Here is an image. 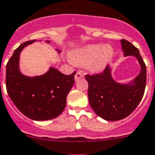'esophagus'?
Listing matches in <instances>:
<instances>
[{"instance_id": "1", "label": "esophagus", "mask_w": 155, "mask_h": 155, "mask_svg": "<svg viewBox=\"0 0 155 155\" xmlns=\"http://www.w3.org/2000/svg\"><path fill=\"white\" fill-rule=\"evenodd\" d=\"M82 78H84V75L82 74L81 71H77V72H76V74H75V81H77V80H79L80 79H82Z\"/></svg>"}]
</instances>
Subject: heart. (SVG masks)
I'll use <instances>...</instances> for the list:
<instances>
[{"mask_svg": "<svg viewBox=\"0 0 155 155\" xmlns=\"http://www.w3.org/2000/svg\"><path fill=\"white\" fill-rule=\"evenodd\" d=\"M114 54V48L109 44H91L71 50L69 61L75 65H87L90 71L97 72L106 67Z\"/></svg>", "mask_w": 155, "mask_h": 155, "instance_id": "obj_1", "label": "heart"}]
</instances>
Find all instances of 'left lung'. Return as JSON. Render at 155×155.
<instances>
[{"instance_id": "8db88e82", "label": "left lung", "mask_w": 155, "mask_h": 155, "mask_svg": "<svg viewBox=\"0 0 155 155\" xmlns=\"http://www.w3.org/2000/svg\"><path fill=\"white\" fill-rule=\"evenodd\" d=\"M124 57H134L140 65V72L132 81L121 84L112 75L108 65L101 74L86 75L88 82L89 103L96 114L102 119L115 121L125 118L141 102L146 87L147 68L140 51L127 40H120Z\"/></svg>"}]
</instances>
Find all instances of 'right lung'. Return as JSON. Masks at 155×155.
Masks as SVG:
<instances>
[{"instance_id": "1", "label": "right lung", "mask_w": 155, "mask_h": 155, "mask_svg": "<svg viewBox=\"0 0 155 155\" xmlns=\"http://www.w3.org/2000/svg\"><path fill=\"white\" fill-rule=\"evenodd\" d=\"M35 41L36 40L21 44L9 59L6 65V88L12 102L23 115L40 121L54 119L63 112L76 71L67 75L50 67L43 75H23L19 68L20 53ZM56 50L61 53L58 49Z\"/></svg>"}]
</instances>
